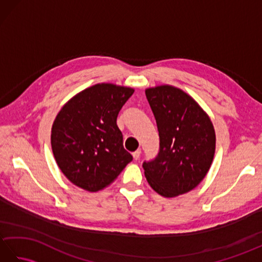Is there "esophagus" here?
I'll list each match as a JSON object with an SVG mask.
<instances>
[{"label": "esophagus", "instance_id": "1", "mask_svg": "<svg viewBox=\"0 0 262 262\" xmlns=\"http://www.w3.org/2000/svg\"><path fill=\"white\" fill-rule=\"evenodd\" d=\"M141 157V149H137V151H135L134 153H133V158H134L135 160H138Z\"/></svg>", "mask_w": 262, "mask_h": 262}]
</instances>
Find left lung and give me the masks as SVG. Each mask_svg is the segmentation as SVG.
I'll return each mask as SVG.
<instances>
[{
	"label": "left lung",
	"instance_id": "8db88e82",
	"mask_svg": "<svg viewBox=\"0 0 262 262\" xmlns=\"http://www.w3.org/2000/svg\"><path fill=\"white\" fill-rule=\"evenodd\" d=\"M145 94L160 136L158 157L143 163L148 185L166 198L191 191L213 162V122L196 100L179 88L158 85L147 88Z\"/></svg>",
	"mask_w": 262,
	"mask_h": 262
}]
</instances>
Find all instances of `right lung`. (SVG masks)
<instances>
[{
  "label": "right lung",
  "instance_id": "1",
  "mask_svg": "<svg viewBox=\"0 0 262 262\" xmlns=\"http://www.w3.org/2000/svg\"><path fill=\"white\" fill-rule=\"evenodd\" d=\"M133 93V88L98 83L59 110L52 127V149L73 185L91 192L102 190L133 160L117 126V116Z\"/></svg>",
  "mask_w": 262,
  "mask_h": 262
}]
</instances>
